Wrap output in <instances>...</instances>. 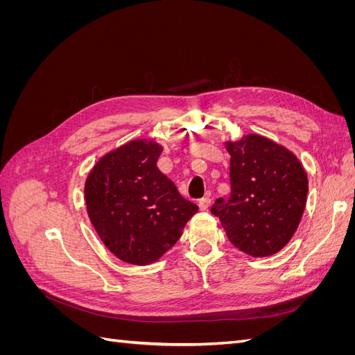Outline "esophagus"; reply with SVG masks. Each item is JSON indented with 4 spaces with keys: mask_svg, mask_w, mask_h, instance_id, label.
<instances>
[{
    "mask_svg": "<svg viewBox=\"0 0 355 355\" xmlns=\"http://www.w3.org/2000/svg\"><path fill=\"white\" fill-rule=\"evenodd\" d=\"M198 206H200L201 210H207L209 206H210V198H209V197L201 198V200L198 201Z\"/></svg>",
    "mask_w": 355,
    "mask_h": 355,
    "instance_id": "1",
    "label": "esophagus"
}]
</instances>
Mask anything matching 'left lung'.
Instances as JSON below:
<instances>
[{
    "label": "left lung",
    "mask_w": 355,
    "mask_h": 355,
    "mask_svg": "<svg viewBox=\"0 0 355 355\" xmlns=\"http://www.w3.org/2000/svg\"><path fill=\"white\" fill-rule=\"evenodd\" d=\"M223 145L231 155V196L214 201L211 213L243 253L272 256L292 240L302 219L306 171L290 149L261 135Z\"/></svg>",
    "instance_id": "1"
}]
</instances>
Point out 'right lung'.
Masks as SVG:
<instances>
[{
  "label": "right lung",
  "instance_id": "add662e5",
  "mask_svg": "<svg viewBox=\"0 0 355 355\" xmlns=\"http://www.w3.org/2000/svg\"><path fill=\"white\" fill-rule=\"evenodd\" d=\"M161 153L153 139H135L101 157L85 179L92 225L108 250L132 265L157 262L198 210L157 167Z\"/></svg>",
  "mask_w": 355,
  "mask_h": 355
}]
</instances>
